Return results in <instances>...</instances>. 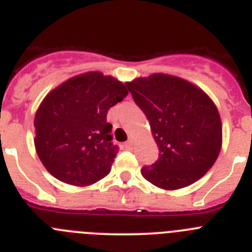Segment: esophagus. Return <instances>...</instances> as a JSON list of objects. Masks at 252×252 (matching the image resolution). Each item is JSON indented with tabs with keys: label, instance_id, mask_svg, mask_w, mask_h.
Returning a JSON list of instances; mask_svg holds the SVG:
<instances>
[{
	"label": "esophagus",
	"instance_id": "obj_1",
	"mask_svg": "<svg viewBox=\"0 0 252 252\" xmlns=\"http://www.w3.org/2000/svg\"><path fill=\"white\" fill-rule=\"evenodd\" d=\"M125 149H126V150H131V149H132V141H131V140H128L127 142H125Z\"/></svg>",
	"mask_w": 252,
	"mask_h": 252
}]
</instances>
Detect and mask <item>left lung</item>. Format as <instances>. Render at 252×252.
<instances>
[{
  "mask_svg": "<svg viewBox=\"0 0 252 252\" xmlns=\"http://www.w3.org/2000/svg\"><path fill=\"white\" fill-rule=\"evenodd\" d=\"M145 113L159 148V159L142 177L166 190L201 179L222 148V122L215 102L199 87L177 75L154 73L127 82Z\"/></svg>",
  "mask_w": 252,
  "mask_h": 252,
  "instance_id": "left-lung-1",
  "label": "left lung"
}]
</instances>
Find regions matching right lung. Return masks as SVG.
I'll list each match as a JSON object with an SVG mask.
<instances>
[{
    "instance_id": "1",
    "label": "right lung",
    "mask_w": 252,
    "mask_h": 252,
    "mask_svg": "<svg viewBox=\"0 0 252 252\" xmlns=\"http://www.w3.org/2000/svg\"><path fill=\"white\" fill-rule=\"evenodd\" d=\"M128 94L122 82L101 72L69 78L41 101L34 120L35 149L51 175L86 187L111 171L117 155L107 112Z\"/></svg>"
}]
</instances>
